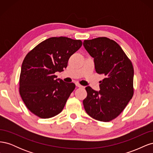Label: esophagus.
Wrapping results in <instances>:
<instances>
[{
	"label": "esophagus",
	"mask_w": 153,
	"mask_h": 153,
	"mask_svg": "<svg viewBox=\"0 0 153 153\" xmlns=\"http://www.w3.org/2000/svg\"><path fill=\"white\" fill-rule=\"evenodd\" d=\"M76 86L78 87H83L82 85H81L80 84H78V83H76Z\"/></svg>",
	"instance_id": "obj_1"
}]
</instances>
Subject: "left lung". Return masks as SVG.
<instances>
[{
    "label": "left lung",
    "mask_w": 153,
    "mask_h": 153,
    "mask_svg": "<svg viewBox=\"0 0 153 153\" xmlns=\"http://www.w3.org/2000/svg\"><path fill=\"white\" fill-rule=\"evenodd\" d=\"M84 47L94 58L97 73L104 75L100 91L85 87L83 101L87 114L100 121L116 118L133 95L134 70L132 63L120 46L112 39L101 37L84 40Z\"/></svg>",
    "instance_id": "obj_1"
}]
</instances>
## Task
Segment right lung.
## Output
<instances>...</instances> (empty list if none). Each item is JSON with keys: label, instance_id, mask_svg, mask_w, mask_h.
Masks as SVG:
<instances>
[{"label": "right lung", "instance_id": "obj_1", "mask_svg": "<svg viewBox=\"0 0 153 153\" xmlns=\"http://www.w3.org/2000/svg\"><path fill=\"white\" fill-rule=\"evenodd\" d=\"M82 45L81 40L52 37L27 54L22 65L19 91L32 113L48 119L61 112L75 85L55 79V73L64 71L69 57Z\"/></svg>", "mask_w": 153, "mask_h": 153}]
</instances>
